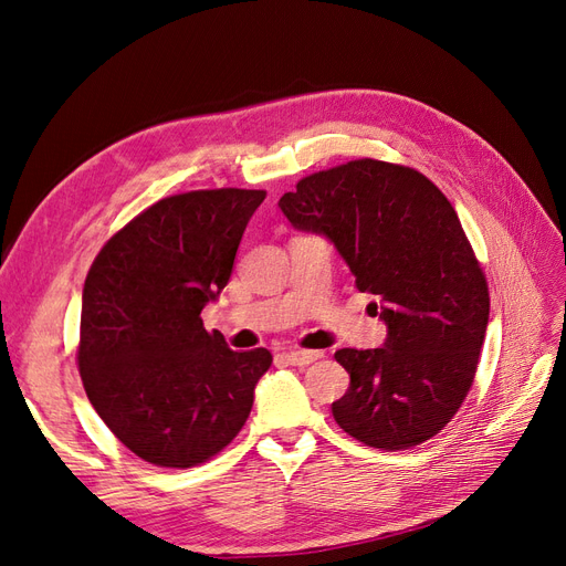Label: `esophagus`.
Masks as SVG:
<instances>
[{
  "label": "esophagus",
  "mask_w": 566,
  "mask_h": 566,
  "mask_svg": "<svg viewBox=\"0 0 566 566\" xmlns=\"http://www.w3.org/2000/svg\"><path fill=\"white\" fill-rule=\"evenodd\" d=\"M285 361L290 366H310L314 361H318V358L323 356V352H306V349H290V352H283L281 354Z\"/></svg>",
  "instance_id": "esophagus-1"
}]
</instances>
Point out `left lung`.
<instances>
[{"label": "left lung", "instance_id": "left-lung-1", "mask_svg": "<svg viewBox=\"0 0 566 566\" xmlns=\"http://www.w3.org/2000/svg\"><path fill=\"white\" fill-rule=\"evenodd\" d=\"M279 208L328 238L387 325L382 347L335 352L349 373L335 422L385 451L432 439L468 397L489 323L484 271L453 205L416 169L364 158L304 177Z\"/></svg>", "mask_w": 566, "mask_h": 566}]
</instances>
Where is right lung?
<instances>
[{
  "label": "right lung",
  "instance_id": "right-lung-1",
  "mask_svg": "<svg viewBox=\"0 0 566 566\" xmlns=\"http://www.w3.org/2000/svg\"><path fill=\"white\" fill-rule=\"evenodd\" d=\"M264 191L163 198L96 254L82 290L77 364L108 430L160 468H193L245 424L266 349L233 352L200 312L229 283Z\"/></svg>",
  "mask_w": 566,
  "mask_h": 566
}]
</instances>
